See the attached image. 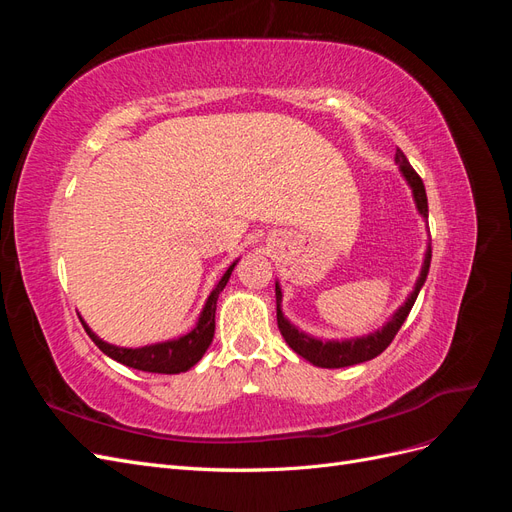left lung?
I'll list each match as a JSON object with an SVG mask.
<instances>
[{
	"instance_id": "8db88e82",
	"label": "left lung",
	"mask_w": 512,
	"mask_h": 512,
	"mask_svg": "<svg viewBox=\"0 0 512 512\" xmlns=\"http://www.w3.org/2000/svg\"><path fill=\"white\" fill-rule=\"evenodd\" d=\"M395 164L399 166L401 177L406 179L408 188L412 190V198L416 211L421 218L427 222L429 218V209H427V194H425V185L421 181V177L416 175V170L410 166L408 158L404 156V151L397 149L395 153ZM429 265H431V245L427 243L425 250V260L421 273H418V280L412 288V292L408 294V299L404 301L399 309H395V314L382 324V329L369 333V335H361V337H350V339H322L309 335L305 331H301L297 324H292L284 312H282V286L280 282H275V303H277V327H280L286 344L297 352L299 356H303L305 361H309L316 367H324V369H337V367H348V365H359L365 361H371L374 356H378L380 352H384L389 348V344L393 342V337L397 335V331L401 329V324L406 322L410 309L421 292L427 273H429Z\"/></svg>"
}]
</instances>
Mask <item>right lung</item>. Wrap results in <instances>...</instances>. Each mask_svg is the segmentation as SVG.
Listing matches in <instances>:
<instances>
[{
  "label": "right lung",
  "mask_w": 512,
  "mask_h": 512,
  "mask_svg": "<svg viewBox=\"0 0 512 512\" xmlns=\"http://www.w3.org/2000/svg\"><path fill=\"white\" fill-rule=\"evenodd\" d=\"M235 260L232 265L226 269V273L222 275V280L215 284V288L211 290V294L207 297L203 312H200L194 329L188 331L185 335H179L175 339H166V342H158V344H147L141 348H121V346H113L100 339L94 331L89 329V324L81 318L83 327L87 331V335L94 339V344L106 354L111 356L113 361L138 369V371H149V374H183L190 367H194L203 354L207 352V348L213 342V333H215V307H218V297L220 292L224 290V286L230 280L232 269L237 267Z\"/></svg>",
  "instance_id": "add662e5"
}]
</instances>
